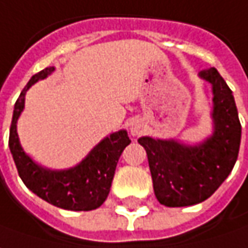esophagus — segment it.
<instances>
[{"label":"esophagus","instance_id":"1","mask_svg":"<svg viewBox=\"0 0 248 248\" xmlns=\"http://www.w3.org/2000/svg\"><path fill=\"white\" fill-rule=\"evenodd\" d=\"M141 130H143V124L140 122V121H135L132 126H130V132H132V135L137 136L141 133Z\"/></svg>","mask_w":248,"mask_h":248}]
</instances>
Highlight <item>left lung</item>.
<instances>
[{
	"label": "left lung",
	"instance_id": "1",
	"mask_svg": "<svg viewBox=\"0 0 248 248\" xmlns=\"http://www.w3.org/2000/svg\"><path fill=\"white\" fill-rule=\"evenodd\" d=\"M212 84L214 133L197 145L140 137L156 200L167 207H187L211 197L236 164L242 124L232 90L215 68L200 72Z\"/></svg>",
	"mask_w": 248,
	"mask_h": 248
}]
</instances>
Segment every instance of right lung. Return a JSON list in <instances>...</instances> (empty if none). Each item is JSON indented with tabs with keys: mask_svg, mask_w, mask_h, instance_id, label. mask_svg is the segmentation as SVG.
Instances as JSON below:
<instances>
[{
	"mask_svg": "<svg viewBox=\"0 0 248 248\" xmlns=\"http://www.w3.org/2000/svg\"><path fill=\"white\" fill-rule=\"evenodd\" d=\"M52 72L54 68H46L36 73L20 93L9 129V150L20 179L40 199L63 210H95L103 205L109 194L116 164L124 147L130 144V139L126 130L115 132L95 145L80 164L69 169L51 170L36 164L19 143L16 124L25 108L27 90Z\"/></svg>",
	"mask_w": 248,
	"mask_h": 248,
	"instance_id": "add662e5",
	"label": "right lung"
}]
</instances>
